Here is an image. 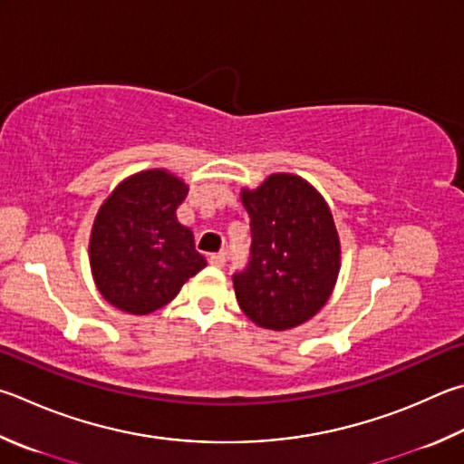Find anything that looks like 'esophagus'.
Listing matches in <instances>:
<instances>
[{"mask_svg":"<svg viewBox=\"0 0 464 464\" xmlns=\"http://www.w3.org/2000/svg\"><path fill=\"white\" fill-rule=\"evenodd\" d=\"M208 264L213 267H223L225 266V254L223 251H218V254H210L208 256Z\"/></svg>","mask_w":464,"mask_h":464,"instance_id":"34e87169","label":"esophagus"}]
</instances>
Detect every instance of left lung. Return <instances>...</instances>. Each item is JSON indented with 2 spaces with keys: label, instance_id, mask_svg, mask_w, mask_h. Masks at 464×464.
Instances as JSON below:
<instances>
[{
  "label": "left lung",
  "instance_id": "left-lung-1",
  "mask_svg": "<svg viewBox=\"0 0 464 464\" xmlns=\"http://www.w3.org/2000/svg\"><path fill=\"white\" fill-rule=\"evenodd\" d=\"M249 261L233 274L235 296L256 324L285 331L326 304L339 276L341 246L331 208L298 176L274 174L243 190Z\"/></svg>",
  "mask_w": 464,
  "mask_h": 464
}]
</instances>
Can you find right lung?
Listing matches in <instances>:
<instances>
[{"instance_id": "add662e5", "label": "right lung", "mask_w": 464, "mask_h": 464, "mask_svg": "<svg viewBox=\"0 0 464 464\" xmlns=\"http://www.w3.org/2000/svg\"><path fill=\"white\" fill-rule=\"evenodd\" d=\"M187 195V184L172 174L148 170L123 180L99 208L89 254L92 277L109 304L150 314L207 266L195 235L176 218Z\"/></svg>"}]
</instances>
